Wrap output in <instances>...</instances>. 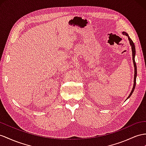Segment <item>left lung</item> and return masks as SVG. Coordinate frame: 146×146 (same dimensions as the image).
<instances>
[{
  "label": "left lung",
  "instance_id": "8db88e82",
  "mask_svg": "<svg viewBox=\"0 0 146 146\" xmlns=\"http://www.w3.org/2000/svg\"><path fill=\"white\" fill-rule=\"evenodd\" d=\"M122 34L123 35H125L127 37H128V40H129V44L130 46H131V50H132V54H133V64H134V84H133V89L131 92L130 94L129 95V96L128 97V98L127 99H129L131 96L133 94V92L134 90V89H135L136 87V76H137V68H136V63L135 62V55H136V48H135V46H134V44L133 42V40H131V39L130 38L129 35L127 34V33L125 31L122 32Z\"/></svg>",
  "mask_w": 146,
  "mask_h": 146
}]
</instances>
